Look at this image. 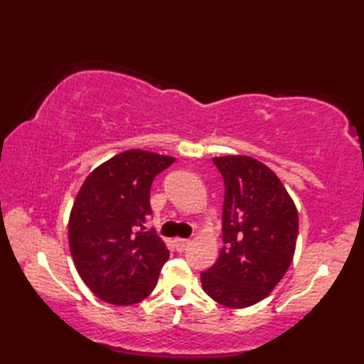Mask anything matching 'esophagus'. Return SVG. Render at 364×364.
I'll use <instances>...</instances> for the list:
<instances>
[{
    "instance_id": "obj_1",
    "label": "esophagus",
    "mask_w": 364,
    "mask_h": 364,
    "mask_svg": "<svg viewBox=\"0 0 364 364\" xmlns=\"http://www.w3.org/2000/svg\"><path fill=\"white\" fill-rule=\"evenodd\" d=\"M173 242H175V247H176V250H178V252L186 250V247L191 244L189 239H181V237H176Z\"/></svg>"
}]
</instances>
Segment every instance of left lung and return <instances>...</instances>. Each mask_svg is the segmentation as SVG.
I'll list each match as a JSON object with an SVG mask.
<instances>
[{"label": "left lung", "mask_w": 364, "mask_h": 364, "mask_svg": "<svg viewBox=\"0 0 364 364\" xmlns=\"http://www.w3.org/2000/svg\"><path fill=\"white\" fill-rule=\"evenodd\" d=\"M225 183L223 247L202 272L203 291L228 308H247L269 296L296 252L299 214L272 170L250 156L213 158Z\"/></svg>", "instance_id": "1"}]
</instances>
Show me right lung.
<instances>
[{"label":"right lung","instance_id":"obj_1","mask_svg":"<svg viewBox=\"0 0 364 364\" xmlns=\"http://www.w3.org/2000/svg\"><path fill=\"white\" fill-rule=\"evenodd\" d=\"M175 158L145 150L115 154L92 172L75 198L68 244L82 282L106 304L149 297L168 259L164 241L145 231L150 188Z\"/></svg>","mask_w":364,"mask_h":364}]
</instances>
